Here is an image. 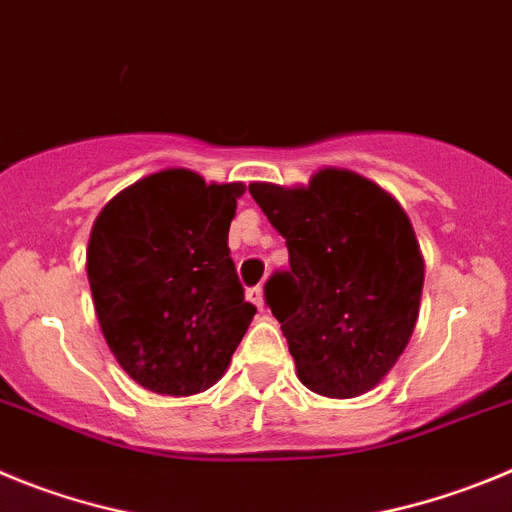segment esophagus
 <instances>
[{"label": "esophagus", "instance_id": "34e87169", "mask_svg": "<svg viewBox=\"0 0 512 512\" xmlns=\"http://www.w3.org/2000/svg\"><path fill=\"white\" fill-rule=\"evenodd\" d=\"M247 298H250V301L260 308V311L265 308V293H262V285H255V288L247 290Z\"/></svg>", "mask_w": 512, "mask_h": 512}]
</instances>
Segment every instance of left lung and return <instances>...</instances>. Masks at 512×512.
Instances as JSON below:
<instances>
[{"mask_svg":"<svg viewBox=\"0 0 512 512\" xmlns=\"http://www.w3.org/2000/svg\"><path fill=\"white\" fill-rule=\"evenodd\" d=\"M285 239L290 270L265 285L298 380L357 398L395 367L416 329L423 255L403 206L370 178L321 168L308 186L250 183Z\"/></svg>","mask_w":512,"mask_h":512,"instance_id":"obj_1","label":"left lung"}]
</instances>
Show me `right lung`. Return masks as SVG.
<instances>
[{
	"label": "right lung",
	"instance_id": "1",
	"mask_svg": "<svg viewBox=\"0 0 512 512\" xmlns=\"http://www.w3.org/2000/svg\"><path fill=\"white\" fill-rule=\"evenodd\" d=\"M242 193L245 183L168 168L96 216L86 250L96 319L119 367L145 390H209L257 313L227 245Z\"/></svg>",
	"mask_w": 512,
	"mask_h": 512
}]
</instances>
